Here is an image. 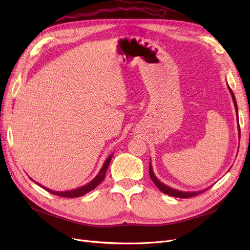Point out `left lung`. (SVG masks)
Masks as SVG:
<instances>
[{
	"label": "left lung",
	"instance_id": "1",
	"mask_svg": "<svg viewBox=\"0 0 250 250\" xmlns=\"http://www.w3.org/2000/svg\"><path fill=\"white\" fill-rule=\"evenodd\" d=\"M229 90H230V93L232 95V99H233V102H234V105H235V110H236V115H237V121H238V107H237V103H236V99H235V96H234V93L232 92L231 88L228 86ZM238 129H239V137H240V127H239V122H238ZM149 174H150V177L151 179L153 180V182L155 183V186L158 188L162 192H164L165 194H168L170 196H174V198H179V199H187V198H191V196H194V195H198L199 193H202L203 191L207 190V189H204V190H199V191H182V190H178V189H175V188H172L170 187H167L166 185H164V183H162L158 178H157L153 172V168H152V165L150 163L149 165Z\"/></svg>",
	"mask_w": 250,
	"mask_h": 250
}]
</instances>
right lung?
<instances>
[{
	"instance_id": "add662e5",
	"label": "right lung",
	"mask_w": 250,
	"mask_h": 250,
	"mask_svg": "<svg viewBox=\"0 0 250 250\" xmlns=\"http://www.w3.org/2000/svg\"><path fill=\"white\" fill-rule=\"evenodd\" d=\"M111 158H112V154L108 157V158L106 159V161L104 162L102 168L100 169V171H99V173L96 175V177H95L93 180H91L89 183H87L86 186L81 187V188H76V189H73V190H68V191H55V190H51V189H48V188L42 187V185H39V183H37V185H38L39 187H42V188H44L46 191H48V192H50V193H52V194H55V195L62 196V198H71V199H73V198H79V196H82V195L86 194L87 192H89V191H91V190H93V189L99 185V183L102 182V180H103L104 177H105V174H106V170H107V168H108V166H109V163H110V161H111ZM30 179H31V178H30ZM35 183H36V182H35Z\"/></svg>"
}]
</instances>
